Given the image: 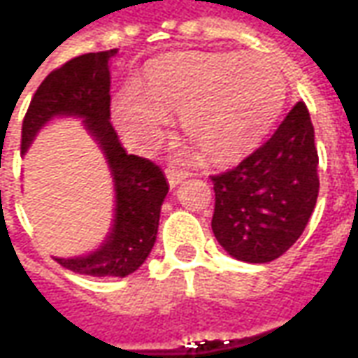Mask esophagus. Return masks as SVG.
I'll list each match as a JSON object with an SVG mask.
<instances>
[{
	"label": "esophagus",
	"mask_w": 358,
	"mask_h": 358,
	"mask_svg": "<svg viewBox=\"0 0 358 358\" xmlns=\"http://www.w3.org/2000/svg\"><path fill=\"white\" fill-rule=\"evenodd\" d=\"M164 174H166V180H169L171 186H176L182 180L187 178L186 171H178V169H174V166H166V169H164Z\"/></svg>",
	"instance_id": "esophagus-1"
}]
</instances>
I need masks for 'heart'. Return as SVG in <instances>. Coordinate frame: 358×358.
Here are the masks:
<instances>
[{"label": "heart", "mask_w": 358, "mask_h": 358, "mask_svg": "<svg viewBox=\"0 0 358 358\" xmlns=\"http://www.w3.org/2000/svg\"><path fill=\"white\" fill-rule=\"evenodd\" d=\"M141 94L124 90L115 110L138 138L161 134L163 113H178L182 132L215 163L255 148L276 120L285 99V78L272 57L180 51L149 66Z\"/></svg>", "instance_id": "1"}]
</instances>
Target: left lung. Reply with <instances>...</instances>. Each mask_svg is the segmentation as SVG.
I'll return each instance as SVG.
<instances>
[{
	"instance_id": "left-lung-1",
	"label": "left lung",
	"mask_w": 358,
	"mask_h": 358,
	"mask_svg": "<svg viewBox=\"0 0 358 358\" xmlns=\"http://www.w3.org/2000/svg\"><path fill=\"white\" fill-rule=\"evenodd\" d=\"M318 151L307 105L297 101L276 132L238 166L210 176L213 232L245 263L284 255L305 230L318 197Z\"/></svg>"
}]
</instances>
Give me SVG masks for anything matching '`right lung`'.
Here are the masks:
<instances>
[{
    "label": "right lung",
    "mask_w": 358,
    "mask_h": 358,
    "mask_svg": "<svg viewBox=\"0 0 358 358\" xmlns=\"http://www.w3.org/2000/svg\"><path fill=\"white\" fill-rule=\"evenodd\" d=\"M115 53L117 50L86 53L51 71L28 105L20 140L24 153L50 118L73 115L86 118L84 124L99 141L117 192L113 230L94 253L55 259L73 272L97 278H124L140 268L153 249L161 205L169 194L163 171L149 159L126 153L110 124L109 59Z\"/></svg>",
    "instance_id": "1"
}]
</instances>
